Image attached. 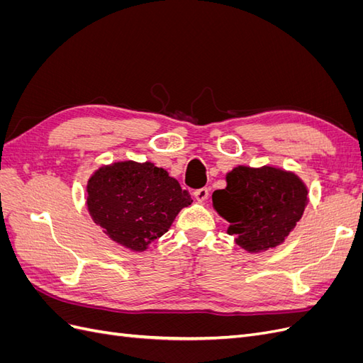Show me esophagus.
<instances>
[{
	"label": "esophagus",
	"mask_w": 363,
	"mask_h": 363,
	"mask_svg": "<svg viewBox=\"0 0 363 363\" xmlns=\"http://www.w3.org/2000/svg\"><path fill=\"white\" fill-rule=\"evenodd\" d=\"M194 196L196 199V201L203 203V201H206V200H207V196H208V189H207V188L196 189V191L194 192Z\"/></svg>",
	"instance_id": "obj_1"
}]
</instances>
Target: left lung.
<instances>
[{"instance_id": "8db88e82", "label": "left lung", "mask_w": 363, "mask_h": 363, "mask_svg": "<svg viewBox=\"0 0 363 363\" xmlns=\"http://www.w3.org/2000/svg\"><path fill=\"white\" fill-rule=\"evenodd\" d=\"M225 189L215 191L213 207L228 223L227 233L248 252L284 242L309 203L307 186L295 172L276 167L239 164L225 175Z\"/></svg>"}]
</instances>
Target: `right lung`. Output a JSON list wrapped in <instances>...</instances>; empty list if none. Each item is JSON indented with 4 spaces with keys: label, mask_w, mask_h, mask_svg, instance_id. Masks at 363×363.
<instances>
[{
    "label": "right lung",
    "mask_w": 363,
    "mask_h": 363,
    "mask_svg": "<svg viewBox=\"0 0 363 363\" xmlns=\"http://www.w3.org/2000/svg\"><path fill=\"white\" fill-rule=\"evenodd\" d=\"M86 204L94 223L113 242L145 251L164 235L192 199L167 169L151 162L103 164L87 180Z\"/></svg>",
    "instance_id": "add662e5"
}]
</instances>
